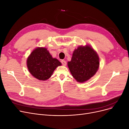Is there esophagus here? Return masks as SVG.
<instances>
[{
  "label": "esophagus",
  "mask_w": 129,
  "mask_h": 129,
  "mask_svg": "<svg viewBox=\"0 0 129 129\" xmlns=\"http://www.w3.org/2000/svg\"><path fill=\"white\" fill-rule=\"evenodd\" d=\"M61 62H62V64L64 66H66V62L65 60H62V61H61Z\"/></svg>",
  "instance_id": "34e87169"
}]
</instances>
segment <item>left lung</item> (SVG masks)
<instances>
[{
	"label": "left lung",
	"instance_id": "left-lung-1",
	"mask_svg": "<svg viewBox=\"0 0 129 129\" xmlns=\"http://www.w3.org/2000/svg\"><path fill=\"white\" fill-rule=\"evenodd\" d=\"M100 65L96 51L90 45L79 46L74 51L67 65L73 77L77 82L84 83L95 75Z\"/></svg>",
	"mask_w": 129,
	"mask_h": 129
}]
</instances>
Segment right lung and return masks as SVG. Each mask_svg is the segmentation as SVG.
Returning a JSON list of instances; mask_svg holds the SVG:
<instances>
[{"mask_svg":"<svg viewBox=\"0 0 129 129\" xmlns=\"http://www.w3.org/2000/svg\"><path fill=\"white\" fill-rule=\"evenodd\" d=\"M26 65L34 77L45 81L51 77L54 70L62 64L57 58H53L45 47H38L27 58Z\"/></svg>","mask_w":129,"mask_h":129,"instance_id":"obj_1","label":"right lung"}]
</instances>
